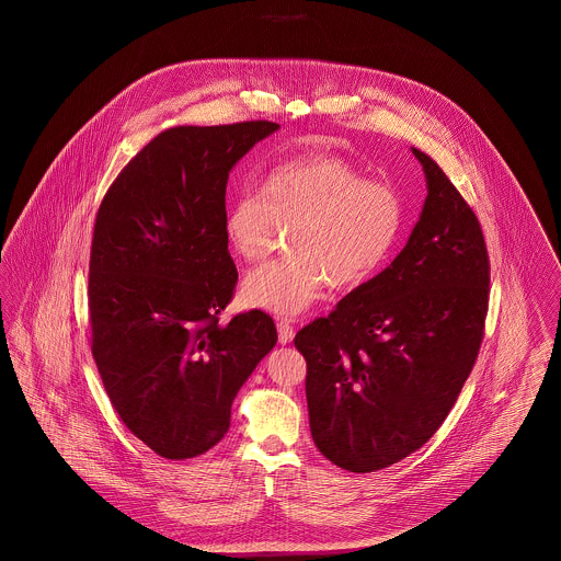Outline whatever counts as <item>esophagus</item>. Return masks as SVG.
Masks as SVG:
<instances>
[{"instance_id":"34e87169","label":"esophagus","mask_w":561,"mask_h":561,"mask_svg":"<svg viewBox=\"0 0 561 561\" xmlns=\"http://www.w3.org/2000/svg\"><path fill=\"white\" fill-rule=\"evenodd\" d=\"M276 328H278V341H280L283 345L291 343V339H294V334H296L294 325H291L287 320H280L276 323Z\"/></svg>"}]
</instances>
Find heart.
Instances as JSON below:
<instances>
[{
	"label": "heart",
	"instance_id": "obj_1",
	"mask_svg": "<svg viewBox=\"0 0 561 561\" xmlns=\"http://www.w3.org/2000/svg\"><path fill=\"white\" fill-rule=\"evenodd\" d=\"M225 240L243 263L263 259L291 229L285 259L250 272L241 285L245 307L283 318L307 311L323 291L367 285L391 261L405 227V201L382 179H367L332 156L272 165L259 194H240L225 214Z\"/></svg>",
	"mask_w": 561,
	"mask_h": 561
}]
</instances>
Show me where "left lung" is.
I'll list each match as a JSON object with an SVG mask.
<instances>
[{
  "label": "left lung",
  "mask_w": 561,
  "mask_h": 561,
  "mask_svg": "<svg viewBox=\"0 0 561 561\" xmlns=\"http://www.w3.org/2000/svg\"><path fill=\"white\" fill-rule=\"evenodd\" d=\"M427 198L393 263L305 325L311 436L350 473L387 469L447 419L480 352L490 259L480 220L419 149Z\"/></svg>",
  "instance_id": "1"
}]
</instances>
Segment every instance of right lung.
Wrapping results in <instances>:
<instances>
[{"label": "right lung", "instance_id": "right-lung-1", "mask_svg": "<svg viewBox=\"0 0 561 561\" xmlns=\"http://www.w3.org/2000/svg\"><path fill=\"white\" fill-rule=\"evenodd\" d=\"M276 129L270 121L165 129L96 211L90 350L121 421L161 458L218 445L241 385L276 345L263 311L220 321L238 285L222 227L229 172Z\"/></svg>", "mask_w": 561, "mask_h": 561}]
</instances>
